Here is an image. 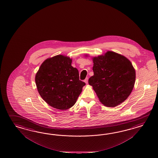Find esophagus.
Instances as JSON below:
<instances>
[{
	"instance_id": "obj_1",
	"label": "esophagus",
	"mask_w": 158,
	"mask_h": 158,
	"mask_svg": "<svg viewBox=\"0 0 158 158\" xmlns=\"http://www.w3.org/2000/svg\"><path fill=\"white\" fill-rule=\"evenodd\" d=\"M88 79H89V78H88V77H86V79H85V81H84L86 83V84L88 83Z\"/></svg>"
}]
</instances>
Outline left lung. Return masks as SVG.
Masks as SVG:
<instances>
[{"instance_id":"8db88e82","label":"left lung","mask_w":158,"mask_h":158,"mask_svg":"<svg viewBox=\"0 0 158 158\" xmlns=\"http://www.w3.org/2000/svg\"><path fill=\"white\" fill-rule=\"evenodd\" d=\"M94 75L89 79L101 102L114 107L126 100L134 87L135 71L129 60L107 52L93 58Z\"/></svg>"}]
</instances>
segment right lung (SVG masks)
I'll use <instances>...</instances> for the list:
<instances>
[{
  "instance_id": "right-lung-1",
  "label": "right lung",
  "mask_w": 158,
  "mask_h": 158,
  "mask_svg": "<svg viewBox=\"0 0 158 158\" xmlns=\"http://www.w3.org/2000/svg\"><path fill=\"white\" fill-rule=\"evenodd\" d=\"M71 63L69 57L56 56L46 60L36 74L40 96L54 108L66 110L71 108L86 85L79 80V71Z\"/></svg>"
}]
</instances>
